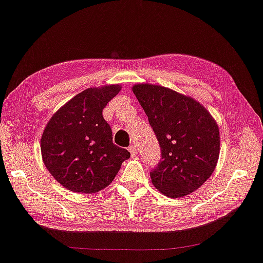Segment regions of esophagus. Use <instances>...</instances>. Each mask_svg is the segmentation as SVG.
I'll return each mask as SVG.
<instances>
[{
  "label": "esophagus",
  "instance_id": "1",
  "mask_svg": "<svg viewBox=\"0 0 263 263\" xmlns=\"http://www.w3.org/2000/svg\"><path fill=\"white\" fill-rule=\"evenodd\" d=\"M128 152H130V154H131V156H132V157H136V156H137V153H138V151H137L136 146H130V147H128Z\"/></svg>",
  "mask_w": 263,
  "mask_h": 263
}]
</instances>
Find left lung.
I'll list each match as a JSON object with an SVG mask.
<instances>
[{
	"label": "left lung",
	"mask_w": 263,
	"mask_h": 263,
	"mask_svg": "<svg viewBox=\"0 0 263 263\" xmlns=\"http://www.w3.org/2000/svg\"><path fill=\"white\" fill-rule=\"evenodd\" d=\"M132 91L161 146V161L151 171L153 184L172 198L193 193L217 166V122L199 102L167 87L136 84Z\"/></svg>",
	"instance_id": "1"
}]
</instances>
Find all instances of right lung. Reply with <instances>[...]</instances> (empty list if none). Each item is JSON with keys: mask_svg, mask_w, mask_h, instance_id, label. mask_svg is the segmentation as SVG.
I'll return each mask as SVG.
<instances>
[{"mask_svg": "<svg viewBox=\"0 0 263 263\" xmlns=\"http://www.w3.org/2000/svg\"><path fill=\"white\" fill-rule=\"evenodd\" d=\"M121 85L90 87L76 95L46 124L41 152L44 165L70 192L93 194L106 188L130 153L112 143L102 109Z\"/></svg>", "mask_w": 263, "mask_h": 263, "instance_id": "obj_1", "label": "right lung"}]
</instances>
